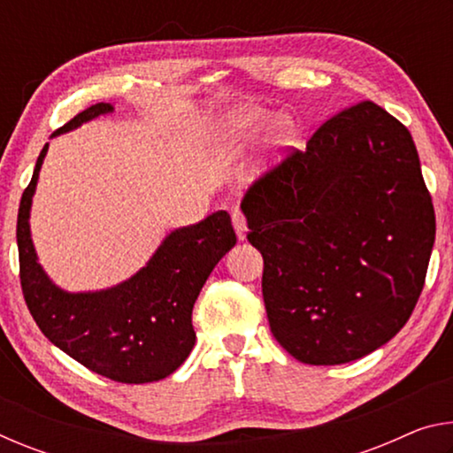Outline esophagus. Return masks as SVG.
I'll list each match as a JSON object with an SVG mask.
<instances>
[{"label":"esophagus","instance_id":"34e87169","mask_svg":"<svg viewBox=\"0 0 453 453\" xmlns=\"http://www.w3.org/2000/svg\"><path fill=\"white\" fill-rule=\"evenodd\" d=\"M232 224L235 227L237 240H245V234H248V221H245V216H243L242 210L232 211Z\"/></svg>","mask_w":453,"mask_h":453}]
</instances>
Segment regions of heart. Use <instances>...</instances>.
Listing matches in <instances>:
<instances>
[{
	"instance_id": "1",
	"label": "heart",
	"mask_w": 453,
	"mask_h": 453,
	"mask_svg": "<svg viewBox=\"0 0 453 453\" xmlns=\"http://www.w3.org/2000/svg\"><path fill=\"white\" fill-rule=\"evenodd\" d=\"M267 121V113L264 110H243V111H235L234 116H229L226 119V129L232 135H251L256 134L259 127H264ZM291 121L281 118L275 124V134H278L280 140H286V137L291 134Z\"/></svg>"
}]
</instances>
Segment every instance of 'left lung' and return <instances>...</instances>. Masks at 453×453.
<instances>
[{"label":"left lung","mask_w":453,"mask_h":453,"mask_svg":"<svg viewBox=\"0 0 453 453\" xmlns=\"http://www.w3.org/2000/svg\"><path fill=\"white\" fill-rule=\"evenodd\" d=\"M270 329L289 356L348 364L388 343L424 289L432 196L408 127L373 102L321 124L242 199Z\"/></svg>","instance_id":"8db88e82"}]
</instances>
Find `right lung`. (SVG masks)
Here are the masks:
<instances>
[{"mask_svg": "<svg viewBox=\"0 0 453 453\" xmlns=\"http://www.w3.org/2000/svg\"><path fill=\"white\" fill-rule=\"evenodd\" d=\"M96 104L61 126L70 132L102 113ZM48 143L37 157L32 181L18 211L19 281L37 327L61 351L104 378L119 383L164 380L186 362L196 343L191 311L205 280L235 245L227 211H216L199 224L175 229L132 280L94 294H67L53 286L29 235V208Z\"/></svg>", "mask_w": 453, "mask_h": 453, "instance_id": "obj_1", "label": "right lung"}]
</instances>
